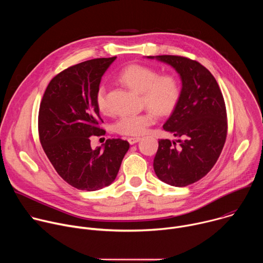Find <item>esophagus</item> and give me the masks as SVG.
Wrapping results in <instances>:
<instances>
[{
	"mask_svg": "<svg viewBox=\"0 0 263 263\" xmlns=\"http://www.w3.org/2000/svg\"><path fill=\"white\" fill-rule=\"evenodd\" d=\"M139 140H140V137H130V138H128V141H129L130 144L137 143Z\"/></svg>",
	"mask_w": 263,
	"mask_h": 263,
	"instance_id": "1",
	"label": "esophagus"
}]
</instances>
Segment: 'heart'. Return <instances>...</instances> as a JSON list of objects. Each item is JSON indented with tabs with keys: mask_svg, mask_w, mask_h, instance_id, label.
I'll use <instances>...</instances> for the list:
<instances>
[{
	"mask_svg": "<svg viewBox=\"0 0 263 263\" xmlns=\"http://www.w3.org/2000/svg\"><path fill=\"white\" fill-rule=\"evenodd\" d=\"M119 80L131 89L141 93L142 104L148 107L141 114L123 115L116 123V131L125 136H139L145 133L159 116H166L176 108L180 99L178 79L171 73L159 72L147 65L130 64L119 73ZM96 104L102 112L109 111L107 87L100 84L96 91Z\"/></svg>",
	"mask_w": 263,
	"mask_h": 263,
	"instance_id": "obj_1",
	"label": "heart"
}]
</instances>
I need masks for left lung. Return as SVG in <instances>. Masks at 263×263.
<instances>
[{"instance_id": "8db88e82", "label": "left lung", "mask_w": 263, "mask_h": 263, "mask_svg": "<svg viewBox=\"0 0 263 263\" xmlns=\"http://www.w3.org/2000/svg\"><path fill=\"white\" fill-rule=\"evenodd\" d=\"M156 58L179 72L182 90L163 125L178 139H159L153 166L161 181L184 187L205 177L216 163L227 138L226 105L215 78L200 62L175 55Z\"/></svg>"}]
</instances>
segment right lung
<instances>
[{"label": "right lung", "instance_id": "obj_1", "mask_svg": "<svg viewBox=\"0 0 263 263\" xmlns=\"http://www.w3.org/2000/svg\"><path fill=\"white\" fill-rule=\"evenodd\" d=\"M97 58L74 64L50 81L41 102L39 135L44 151L58 175L77 190L93 192L117 178L130 144L107 139L91 148L92 136L105 135L96 104L101 78L116 60Z\"/></svg>", "mask_w": 263, "mask_h": 263}]
</instances>
